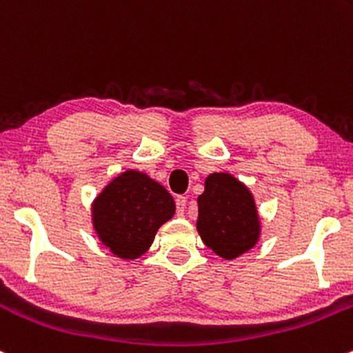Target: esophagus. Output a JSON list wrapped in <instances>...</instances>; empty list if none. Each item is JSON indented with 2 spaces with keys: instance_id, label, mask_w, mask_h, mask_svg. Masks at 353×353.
Instances as JSON below:
<instances>
[{
  "instance_id": "obj_1",
  "label": "esophagus",
  "mask_w": 353,
  "mask_h": 353,
  "mask_svg": "<svg viewBox=\"0 0 353 353\" xmlns=\"http://www.w3.org/2000/svg\"><path fill=\"white\" fill-rule=\"evenodd\" d=\"M186 201H188V199L184 198V196H177V199H176L177 216H184V210H186Z\"/></svg>"
}]
</instances>
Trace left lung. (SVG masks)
Instances as JSON below:
<instances>
[{"label":"left lung","instance_id":"obj_1","mask_svg":"<svg viewBox=\"0 0 353 353\" xmlns=\"http://www.w3.org/2000/svg\"><path fill=\"white\" fill-rule=\"evenodd\" d=\"M198 232L203 242L223 259H235L259 240L257 210L250 191L230 174L206 177L198 198Z\"/></svg>","mask_w":353,"mask_h":353}]
</instances>
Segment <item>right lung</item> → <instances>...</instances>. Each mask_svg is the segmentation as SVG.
I'll return each instance as SVG.
<instances>
[{"label":"right lung","mask_w":353,"mask_h":353,"mask_svg":"<svg viewBox=\"0 0 353 353\" xmlns=\"http://www.w3.org/2000/svg\"><path fill=\"white\" fill-rule=\"evenodd\" d=\"M174 211V199L164 186L145 174L128 170L98 196L92 223L114 255L135 259L150 247L159 226L170 220Z\"/></svg>","instance_id":"add662e5"}]
</instances>
